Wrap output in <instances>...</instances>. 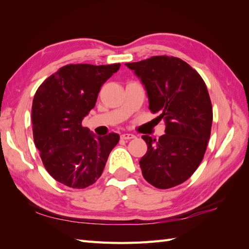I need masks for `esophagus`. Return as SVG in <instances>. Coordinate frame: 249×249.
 <instances>
[{
  "label": "esophagus",
  "mask_w": 249,
  "mask_h": 249,
  "mask_svg": "<svg viewBox=\"0 0 249 249\" xmlns=\"http://www.w3.org/2000/svg\"><path fill=\"white\" fill-rule=\"evenodd\" d=\"M136 138V136L133 135V134H128V133H124L121 135V139L123 140H130V139H134Z\"/></svg>",
  "instance_id": "1"
}]
</instances>
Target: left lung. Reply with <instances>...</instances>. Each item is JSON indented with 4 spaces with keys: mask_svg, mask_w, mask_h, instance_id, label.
I'll use <instances>...</instances> for the list:
<instances>
[{
    "mask_svg": "<svg viewBox=\"0 0 249 249\" xmlns=\"http://www.w3.org/2000/svg\"><path fill=\"white\" fill-rule=\"evenodd\" d=\"M144 86L149 109L165 121V135H144L147 151L139 163L142 176L160 189L182 184L197 170L208 146L213 109L203 79L174 56H152L126 63Z\"/></svg>",
    "mask_w": 249,
    "mask_h": 249,
    "instance_id": "obj_1",
    "label": "left lung"
}]
</instances>
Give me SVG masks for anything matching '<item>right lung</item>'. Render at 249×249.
<instances>
[{"mask_svg":"<svg viewBox=\"0 0 249 249\" xmlns=\"http://www.w3.org/2000/svg\"><path fill=\"white\" fill-rule=\"evenodd\" d=\"M121 64L63 66L41 83L32 106L33 137L46 170L57 182L86 188L102 176L120 136L99 137L82 120L96 104L103 84Z\"/></svg>","mask_w":249,"mask_h":249,"instance_id":"right-lung-1","label":"right lung"}]
</instances>
